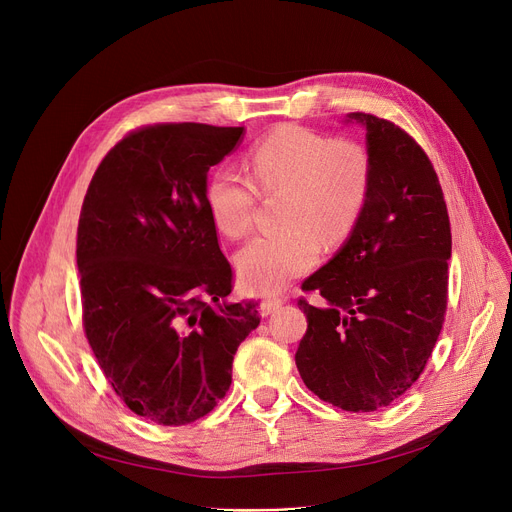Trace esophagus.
<instances>
[{
  "mask_svg": "<svg viewBox=\"0 0 512 512\" xmlns=\"http://www.w3.org/2000/svg\"><path fill=\"white\" fill-rule=\"evenodd\" d=\"M282 305H284V299H280V297H270V299L261 301L259 311H261V315H272V313H276Z\"/></svg>",
  "mask_w": 512,
  "mask_h": 512,
  "instance_id": "34e87169",
  "label": "esophagus"
}]
</instances>
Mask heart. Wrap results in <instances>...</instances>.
<instances>
[{
	"mask_svg": "<svg viewBox=\"0 0 512 512\" xmlns=\"http://www.w3.org/2000/svg\"><path fill=\"white\" fill-rule=\"evenodd\" d=\"M247 174L213 170L205 182L209 218L230 238L253 226L257 191L286 193L284 232L261 234L236 255L240 284L272 294L307 274L319 259V240L338 247L351 236L367 203L371 155L353 139H330L305 126H280L247 153Z\"/></svg>",
	"mask_w": 512,
	"mask_h": 512,
	"instance_id": "heart-1",
	"label": "heart"
}]
</instances>
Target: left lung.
<instances>
[{"instance_id":"left-lung-1","label":"left lung","mask_w":512,"mask_h":512,"mask_svg":"<svg viewBox=\"0 0 512 512\" xmlns=\"http://www.w3.org/2000/svg\"><path fill=\"white\" fill-rule=\"evenodd\" d=\"M367 130L371 186L361 218L336 257L303 282L307 332L297 361L305 386L330 405L388 407L423 373L448 307L450 220L438 174L398 124L348 114Z\"/></svg>"}]
</instances>
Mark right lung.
I'll use <instances>...</instances> for the list:
<instances>
[{"mask_svg":"<svg viewBox=\"0 0 512 512\" xmlns=\"http://www.w3.org/2000/svg\"><path fill=\"white\" fill-rule=\"evenodd\" d=\"M245 126L159 122L107 151L76 232L83 328L124 405L157 425L205 417L232 384L257 301L220 303L234 272L205 182Z\"/></svg>","mask_w":512,"mask_h":512,"instance_id":"right-lung-1","label":"right lung"}]
</instances>
